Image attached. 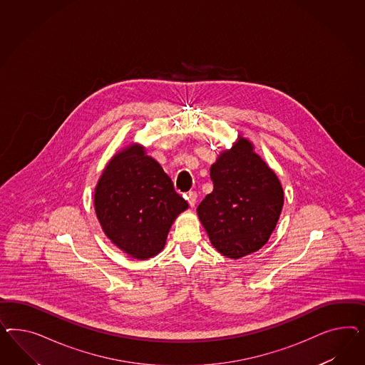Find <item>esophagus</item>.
Returning <instances> with one entry per match:
<instances>
[{
    "label": "esophagus",
    "instance_id": "34e87169",
    "mask_svg": "<svg viewBox=\"0 0 365 365\" xmlns=\"http://www.w3.org/2000/svg\"><path fill=\"white\" fill-rule=\"evenodd\" d=\"M187 202L188 205L192 207L195 203H197V198H198V194L195 192V191H190V192H187Z\"/></svg>",
    "mask_w": 365,
    "mask_h": 365
}]
</instances>
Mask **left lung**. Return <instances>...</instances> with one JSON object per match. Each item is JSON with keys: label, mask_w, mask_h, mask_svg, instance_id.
Instances as JSON below:
<instances>
[{"label": "left lung", "mask_w": 365, "mask_h": 365, "mask_svg": "<svg viewBox=\"0 0 365 365\" xmlns=\"http://www.w3.org/2000/svg\"><path fill=\"white\" fill-rule=\"evenodd\" d=\"M214 190L198 206L199 220L212 246L238 259L259 250L276 229L284 190L274 171L247 139L223 151L211 166Z\"/></svg>", "instance_id": "left-lung-1"}]
</instances>
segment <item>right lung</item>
I'll use <instances>...</instances> for the list:
<instances>
[{"mask_svg":"<svg viewBox=\"0 0 365 365\" xmlns=\"http://www.w3.org/2000/svg\"><path fill=\"white\" fill-rule=\"evenodd\" d=\"M187 207L163 168L139 144L115 155L95 188V211L106 235L138 259L162 252L173 222Z\"/></svg>","mask_w":365,"mask_h":365,"instance_id":"add662e5","label":"right lung"}]
</instances>
